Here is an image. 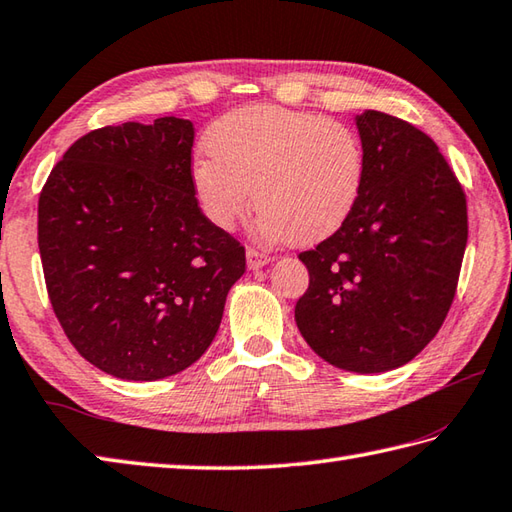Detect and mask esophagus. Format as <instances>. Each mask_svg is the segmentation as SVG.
I'll use <instances>...</instances> for the list:
<instances>
[{
    "instance_id": "obj_1",
    "label": "esophagus",
    "mask_w": 512,
    "mask_h": 512,
    "mask_svg": "<svg viewBox=\"0 0 512 512\" xmlns=\"http://www.w3.org/2000/svg\"><path fill=\"white\" fill-rule=\"evenodd\" d=\"M246 262H248V268L257 270V268H262L270 262V255L262 253V250H257V248H248L246 250Z\"/></svg>"
}]
</instances>
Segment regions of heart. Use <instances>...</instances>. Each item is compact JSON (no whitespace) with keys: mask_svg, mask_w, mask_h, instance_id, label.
Returning a JSON list of instances; mask_svg holds the SVG:
<instances>
[{"mask_svg":"<svg viewBox=\"0 0 512 512\" xmlns=\"http://www.w3.org/2000/svg\"><path fill=\"white\" fill-rule=\"evenodd\" d=\"M206 150L193 164V190L217 228L248 213L253 189L266 237L313 244L342 228L362 197V139L337 119L246 106L208 128Z\"/></svg>","mask_w":512,"mask_h":512,"instance_id":"heart-1","label":"heart"}]
</instances>
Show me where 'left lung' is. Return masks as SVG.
Segmentation results:
<instances>
[{"mask_svg": "<svg viewBox=\"0 0 512 512\" xmlns=\"http://www.w3.org/2000/svg\"><path fill=\"white\" fill-rule=\"evenodd\" d=\"M355 122L362 197L342 228L299 253L310 282L295 322L324 362L368 375L408 364L442 328L468 215L462 184L426 133L379 110Z\"/></svg>", "mask_w": 512, "mask_h": 512, "instance_id": "left-lung-1", "label": "left lung"}]
</instances>
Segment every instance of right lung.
I'll use <instances>...</instances> for the list:
<instances>
[{"mask_svg": "<svg viewBox=\"0 0 512 512\" xmlns=\"http://www.w3.org/2000/svg\"><path fill=\"white\" fill-rule=\"evenodd\" d=\"M193 139L179 117L90 130L39 195L50 304L77 353L119 379L195 364L246 270L244 246L197 204Z\"/></svg>", "mask_w": 512, "mask_h": 512, "instance_id": "add662e5", "label": "right lung"}]
</instances>
